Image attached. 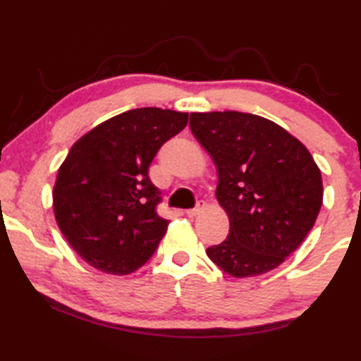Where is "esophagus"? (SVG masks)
Instances as JSON below:
<instances>
[{"label": "esophagus", "instance_id": "34e87169", "mask_svg": "<svg viewBox=\"0 0 361 361\" xmlns=\"http://www.w3.org/2000/svg\"><path fill=\"white\" fill-rule=\"evenodd\" d=\"M205 207H207V204L204 202V200H199V202L195 204L194 209H191V210H188V212H186V215H188L189 218H194V216H197L200 212H204V210H205Z\"/></svg>", "mask_w": 361, "mask_h": 361}]
</instances>
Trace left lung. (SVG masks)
Segmentation results:
<instances>
[{
	"mask_svg": "<svg viewBox=\"0 0 361 361\" xmlns=\"http://www.w3.org/2000/svg\"><path fill=\"white\" fill-rule=\"evenodd\" d=\"M189 127L218 170L229 234L207 256L232 277L279 267L312 229L323 183L309 149L283 127L239 111L191 113Z\"/></svg>",
	"mask_w": 361,
	"mask_h": 361,
	"instance_id": "1",
	"label": "left lung"
}]
</instances>
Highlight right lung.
<instances>
[{
    "instance_id": "obj_1",
    "label": "right lung",
    "mask_w": 361,
    "mask_h": 361,
    "mask_svg": "<svg viewBox=\"0 0 361 361\" xmlns=\"http://www.w3.org/2000/svg\"><path fill=\"white\" fill-rule=\"evenodd\" d=\"M188 113L137 108L102 122L71 146L54 185V215L65 239L102 272L127 276L156 252L169 219L148 169L185 129Z\"/></svg>"
}]
</instances>
